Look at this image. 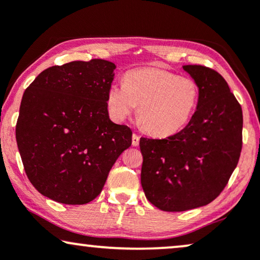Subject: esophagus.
Returning a JSON list of instances; mask_svg holds the SVG:
<instances>
[{"label": "esophagus", "instance_id": "1", "mask_svg": "<svg viewBox=\"0 0 260 260\" xmlns=\"http://www.w3.org/2000/svg\"><path fill=\"white\" fill-rule=\"evenodd\" d=\"M140 136H138L137 134H134L133 135V145L134 147H137L138 144H140Z\"/></svg>", "mask_w": 260, "mask_h": 260}]
</instances>
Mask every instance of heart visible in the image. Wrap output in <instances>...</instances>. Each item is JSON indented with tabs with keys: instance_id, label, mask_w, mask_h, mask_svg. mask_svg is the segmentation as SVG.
<instances>
[{
	"instance_id": "b5f03b06",
	"label": "heart",
	"mask_w": 260,
	"mask_h": 260,
	"mask_svg": "<svg viewBox=\"0 0 260 260\" xmlns=\"http://www.w3.org/2000/svg\"><path fill=\"white\" fill-rule=\"evenodd\" d=\"M200 87L191 77L148 67L124 76V84H112L108 109L122 122L138 109V118L149 134L166 137L182 130L197 109Z\"/></svg>"
}]
</instances>
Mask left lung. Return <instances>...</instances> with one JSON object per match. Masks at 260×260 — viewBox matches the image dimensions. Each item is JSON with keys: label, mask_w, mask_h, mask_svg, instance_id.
Wrapping results in <instances>:
<instances>
[{"label": "left lung", "mask_w": 260, "mask_h": 260, "mask_svg": "<svg viewBox=\"0 0 260 260\" xmlns=\"http://www.w3.org/2000/svg\"><path fill=\"white\" fill-rule=\"evenodd\" d=\"M183 70L200 87L189 123L163 140H140L142 187L148 200L165 212L198 208L218 198L243 147V111L226 80L206 66Z\"/></svg>", "instance_id": "left-lung-1"}]
</instances>
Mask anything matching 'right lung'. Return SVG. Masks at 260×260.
<instances>
[{
    "label": "right lung",
    "mask_w": 260,
    "mask_h": 260,
    "mask_svg": "<svg viewBox=\"0 0 260 260\" xmlns=\"http://www.w3.org/2000/svg\"><path fill=\"white\" fill-rule=\"evenodd\" d=\"M115 69L103 59L52 66L24 91L17 148L27 177L45 197L65 205L92 201L131 145L130 127L109 118Z\"/></svg>",
    "instance_id": "1"
}]
</instances>
